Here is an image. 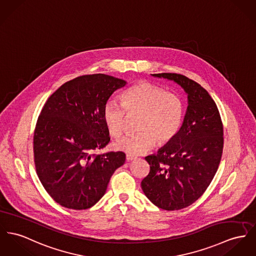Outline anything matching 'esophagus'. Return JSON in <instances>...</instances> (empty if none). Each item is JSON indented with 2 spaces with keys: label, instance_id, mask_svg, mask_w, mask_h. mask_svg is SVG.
<instances>
[{
  "label": "esophagus",
  "instance_id": "34e87169",
  "mask_svg": "<svg viewBox=\"0 0 256 256\" xmlns=\"http://www.w3.org/2000/svg\"><path fill=\"white\" fill-rule=\"evenodd\" d=\"M136 158V156H133V155H129V154L126 155V160H127L128 162H129V161H133V160H135Z\"/></svg>",
  "mask_w": 256,
  "mask_h": 256
}]
</instances>
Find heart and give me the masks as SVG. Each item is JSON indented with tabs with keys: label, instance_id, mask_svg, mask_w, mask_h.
<instances>
[{
	"label": "heart",
	"instance_id": "b5f03b06",
	"mask_svg": "<svg viewBox=\"0 0 256 256\" xmlns=\"http://www.w3.org/2000/svg\"><path fill=\"white\" fill-rule=\"evenodd\" d=\"M122 104L110 100L102 110V120L108 134L121 136L129 116L140 114L136 135H127L114 142V148L129 155L150 150L156 140L164 146L170 142L180 130L184 108L182 100L165 89L148 82H140L121 95ZM128 112L126 113V112Z\"/></svg>",
	"mask_w": 256,
	"mask_h": 256
}]
</instances>
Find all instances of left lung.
<instances>
[{"label":"left lung","instance_id":"1","mask_svg":"<svg viewBox=\"0 0 256 256\" xmlns=\"http://www.w3.org/2000/svg\"><path fill=\"white\" fill-rule=\"evenodd\" d=\"M152 76L174 82L188 96L180 132L157 154L146 157L150 170L142 180L150 202L176 210L193 204L212 182L222 159L223 126L216 102L200 84L178 74Z\"/></svg>","mask_w":256,"mask_h":256}]
</instances>
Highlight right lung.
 Listing matches in <instances>:
<instances>
[{"label":"right lung","mask_w":256,"mask_h":256,"mask_svg":"<svg viewBox=\"0 0 256 256\" xmlns=\"http://www.w3.org/2000/svg\"><path fill=\"white\" fill-rule=\"evenodd\" d=\"M126 84L104 74L82 76L60 86L44 104L34 129V165L42 186L58 204L72 210L91 208L125 163L122 152H94L110 140L104 106Z\"/></svg>","instance_id":"obj_1"}]
</instances>
